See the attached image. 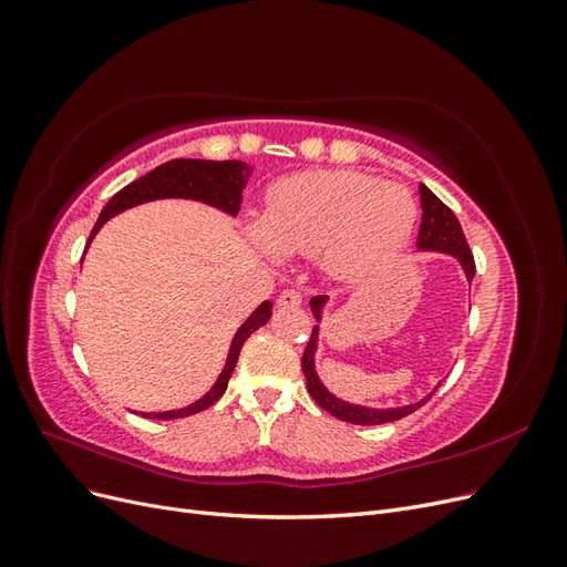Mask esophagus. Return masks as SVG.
<instances>
[{
  "mask_svg": "<svg viewBox=\"0 0 567 567\" xmlns=\"http://www.w3.org/2000/svg\"><path fill=\"white\" fill-rule=\"evenodd\" d=\"M300 302H302V296L298 293V290H293V288L281 290L279 298H277V305H279V307H298Z\"/></svg>",
  "mask_w": 567,
  "mask_h": 567,
  "instance_id": "esophagus-1",
  "label": "esophagus"
}]
</instances>
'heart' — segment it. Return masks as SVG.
Listing matches in <instances>:
<instances>
[{
    "mask_svg": "<svg viewBox=\"0 0 567 567\" xmlns=\"http://www.w3.org/2000/svg\"><path fill=\"white\" fill-rule=\"evenodd\" d=\"M416 221L402 184L357 173H302L271 186L257 236L284 255L317 257L354 279L400 250Z\"/></svg>",
    "mask_w": 567,
    "mask_h": 567,
    "instance_id": "obj_1",
    "label": "heart"
}]
</instances>
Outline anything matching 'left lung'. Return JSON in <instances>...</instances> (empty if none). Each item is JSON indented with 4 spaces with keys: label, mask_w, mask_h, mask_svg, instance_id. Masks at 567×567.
<instances>
[{
    "label": "left lung",
    "mask_w": 567,
    "mask_h": 567,
    "mask_svg": "<svg viewBox=\"0 0 567 567\" xmlns=\"http://www.w3.org/2000/svg\"><path fill=\"white\" fill-rule=\"evenodd\" d=\"M419 194H421V208H423L421 229H419V238H416L419 250H435V252L456 257L463 267V274H466V279L471 284L475 277V260H473V252L468 248L466 236H463V229L458 225L456 215L425 184L419 186ZM323 305H326V296H317L310 300V307H312L317 321H321ZM317 340H319V326H315L312 329V338H310V342H307V348L302 352V373L307 379V392L312 394V400L321 409H326L331 416H336L340 421L354 423V425H381V423H390V421H400L409 414H414L419 406H423L427 400L433 398V392H431L421 402L398 406V409H369V406L342 402L336 398V394L326 390L323 383L319 381L317 369H315Z\"/></svg>",
    "instance_id": "1"
}]
</instances>
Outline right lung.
Returning a JSON list of instances; mask_svg holds the SVG:
<instances>
[{
  "instance_id": "1",
  "label": "right lung",
  "mask_w": 567,
  "mask_h": 567,
  "mask_svg": "<svg viewBox=\"0 0 567 567\" xmlns=\"http://www.w3.org/2000/svg\"><path fill=\"white\" fill-rule=\"evenodd\" d=\"M252 173V167L241 163V161H194V158H175L167 161L163 165H158L156 169H151L148 175L134 179L132 184H127L106 203V208L101 210L96 225L90 234V241L94 238V234L101 229L106 219H111L113 215L123 213L127 208H134V205L146 203V200H158V198H194L200 203L215 205V208L225 210L229 215H236L238 208H241V192ZM90 246V244H87ZM271 317V302H262L257 310L246 319V323L241 329L236 331L231 348H229V357L227 364L221 369L217 383L210 388L208 394L194 404H188L184 409L177 411H163V414H142L146 419H184L198 414V411L208 409L210 404H215L221 394H225L229 379L234 373V367L238 362V352H241L244 342L250 338L252 331L265 326Z\"/></svg>"
}]
</instances>
